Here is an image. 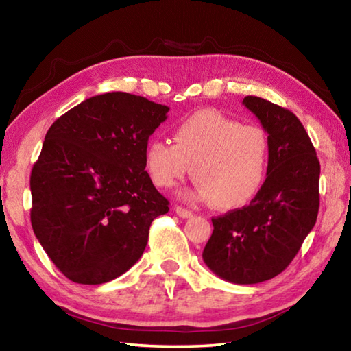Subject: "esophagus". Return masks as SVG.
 Wrapping results in <instances>:
<instances>
[{"mask_svg": "<svg viewBox=\"0 0 351 351\" xmlns=\"http://www.w3.org/2000/svg\"><path fill=\"white\" fill-rule=\"evenodd\" d=\"M175 213H176L178 216H181V218H190V216H193V213L190 212V210L184 208V207H180V206L175 207Z\"/></svg>", "mask_w": 351, "mask_h": 351, "instance_id": "obj_1", "label": "esophagus"}]
</instances>
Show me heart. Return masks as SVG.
Returning a JSON list of instances; mask_svg holds the SVG:
<instances>
[{"label":"heart","mask_w":351,"mask_h":351,"mask_svg":"<svg viewBox=\"0 0 351 351\" xmlns=\"http://www.w3.org/2000/svg\"><path fill=\"white\" fill-rule=\"evenodd\" d=\"M173 141L152 139L145 145L144 167L156 187H173L192 169L195 187L184 197L213 201L221 210L247 206L263 189L270 143L261 127L201 110L175 127Z\"/></svg>","instance_id":"b5f03b06"}]
</instances>
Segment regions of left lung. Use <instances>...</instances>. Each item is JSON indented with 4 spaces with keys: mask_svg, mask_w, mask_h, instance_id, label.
<instances>
[{
    "mask_svg": "<svg viewBox=\"0 0 351 351\" xmlns=\"http://www.w3.org/2000/svg\"><path fill=\"white\" fill-rule=\"evenodd\" d=\"M242 104L269 135V171L250 206L212 219L202 259L224 281L258 284L284 271L315 227L321 165L296 114L258 97Z\"/></svg>",
    "mask_w": 351,
    "mask_h": 351,
    "instance_id": "1",
    "label": "left lung"
}]
</instances>
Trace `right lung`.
I'll list each match as a JSON object with an SVG mask.
<instances>
[{"instance_id":"add662e5","label":"right lung","mask_w":351,"mask_h":351,"mask_svg":"<svg viewBox=\"0 0 351 351\" xmlns=\"http://www.w3.org/2000/svg\"><path fill=\"white\" fill-rule=\"evenodd\" d=\"M167 106L124 92L82 101L50 125L30 175V221L58 270L104 284L143 256L152 221L169 212L144 169Z\"/></svg>"}]
</instances>
